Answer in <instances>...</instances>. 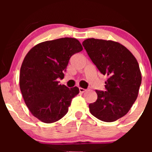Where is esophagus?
I'll list each match as a JSON object with an SVG mask.
<instances>
[{"mask_svg":"<svg viewBox=\"0 0 152 152\" xmlns=\"http://www.w3.org/2000/svg\"><path fill=\"white\" fill-rule=\"evenodd\" d=\"M86 89H84V88H79V91L80 93H84L85 91H86Z\"/></svg>","mask_w":152,"mask_h":152,"instance_id":"34e87169","label":"esophagus"}]
</instances>
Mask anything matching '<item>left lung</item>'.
<instances>
[{
	"instance_id": "obj_1",
	"label": "left lung",
	"mask_w": 152,
	"mask_h": 152,
	"mask_svg": "<svg viewBox=\"0 0 152 152\" xmlns=\"http://www.w3.org/2000/svg\"><path fill=\"white\" fill-rule=\"evenodd\" d=\"M82 45L98 70L108 77L105 91L96 90L98 97L88 106L91 114L103 121H116L128 113L138 96L142 83L139 64L117 42L88 38Z\"/></svg>"
}]
</instances>
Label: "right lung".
Segmentation results:
<instances>
[{"label":"right lung","instance_id":"add662e5","mask_svg":"<svg viewBox=\"0 0 152 152\" xmlns=\"http://www.w3.org/2000/svg\"><path fill=\"white\" fill-rule=\"evenodd\" d=\"M83 50L76 38H62L35 46L23 61L20 88L26 106L35 117L53 123L64 117L78 87L59 84L73 55Z\"/></svg>","mask_w":152,"mask_h":152}]
</instances>
